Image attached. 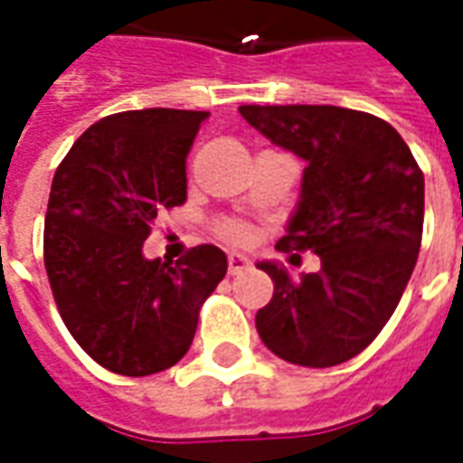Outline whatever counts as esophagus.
Listing matches in <instances>:
<instances>
[{"mask_svg":"<svg viewBox=\"0 0 463 463\" xmlns=\"http://www.w3.org/2000/svg\"><path fill=\"white\" fill-rule=\"evenodd\" d=\"M250 268V260L245 258V255H238V252H232L231 258H228V272L231 275H241Z\"/></svg>","mask_w":463,"mask_h":463,"instance_id":"obj_1","label":"esophagus"}]
</instances>
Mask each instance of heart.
<instances>
[{"mask_svg":"<svg viewBox=\"0 0 463 463\" xmlns=\"http://www.w3.org/2000/svg\"><path fill=\"white\" fill-rule=\"evenodd\" d=\"M221 235L231 242H248V238H250V228L242 225V222L228 221L221 225Z\"/></svg>","mask_w":463,"mask_h":463,"instance_id":"heart-1","label":"heart"}]
</instances>
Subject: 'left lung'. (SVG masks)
Returning a JSON list of instances; mask_svg holds the SVG:
<instances>
[{
  "label": "left lung",
  "mask_w": 463,
  "mask_h": 463,
  "mask_svg": "<svg viewBox=\"0 0 463 463\" xmlns=\"http://www.w3.org/2000/svg\"><path fill=\"white\" fill-rule=\"evenodd\" d=\"M255 131L307 163L278 250H312L322 268L275 282L255 327L265 347L300 367L347 362L387 325L417 265L424 173L387 121L340 106H241Z\"/></svg>",
  "instance_id": "left-lung-1"
}]
</instances>
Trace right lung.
Listing matches in <instances>:
<instances>
[{
	"instance_id": "1",
	"label": "right lung",
	"mask_w": 463,
	"mask_h": 463,
	"mask_svg": "<svg viewBox=\"0 0 463 463\" xmlns=\"http://www.w3.org/2000/svg\"><path fill=\"white\" fill-rule=\"evenodd\" d=\"M208 111L143 109L96 121L59 163L44 221L56 307L81 349L123 377L173 367L228 272L215 245L143 258L163 208L185 201V156Z\"/></svg>"
}]
</instances>
